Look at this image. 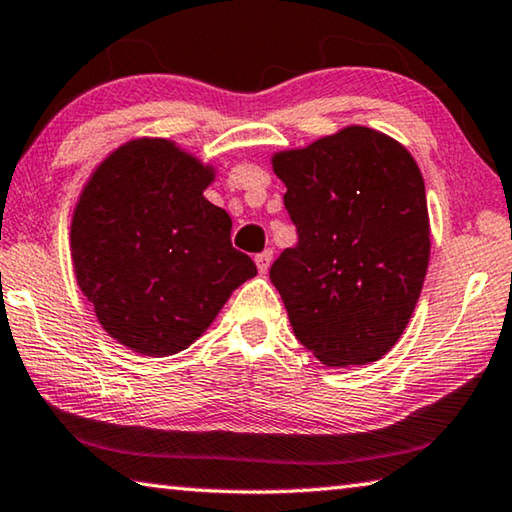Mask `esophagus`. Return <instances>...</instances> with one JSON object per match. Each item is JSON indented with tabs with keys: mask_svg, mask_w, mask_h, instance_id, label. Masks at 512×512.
Listing matches in <instances>:
<instances>
[{
	"mask_svg": "<svg viewBox=\"0 0 512 512\" xmlns=\"http://www.w3.org/2000/svg\"><path fill=\"white\" fill-rule=\"evenodd\" d=\"M271 259H273V250H271V248H269V250H264V253L255 255V264H257L259 273H266V271H269V266H271Z\"/></svg>",
	"mask_w": 512,
	"mask_h": 512,
	"instance_id": "obj_1",
	"label": "esophagus"
}]
</instances>
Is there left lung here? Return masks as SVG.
Masks as SVG:
<instances>
[{"mask_svg": "<svg viewBox=\"0 0 512 512\" xmlns=\"http://www.w3.org/2000/svg\"><path fill=\"white\" fill-rule=\"evenodd\" d=\"M273 170L298 243L269 275L298 342L328 367L380 360L408 326L431 255L415 159L353 125L275 154Z\"/></svg>", "mask_w": 512, "mask_h": 512, "instance_id": "8db88e82", "label": "left lung"}]
</instances>
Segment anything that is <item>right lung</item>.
Masks as SVG:
<instances>
[{"mask_svg":"<svg viewBox=\"0 0 512 512\" xmlns=\"http://www.w3.org/2000/svg\"><path fill=\"white\" fill-rule=\"evenodd\" d=\"M212 180L175 143L139 139L111 152L81 191L70 230L79 289L136 353H180L257 273L232 248L230 216L202 196Z\"/></svg>","mask_w":512,"mask_h":512,"instance_id":"add662e5","label":"right lung"}]
</instances>
